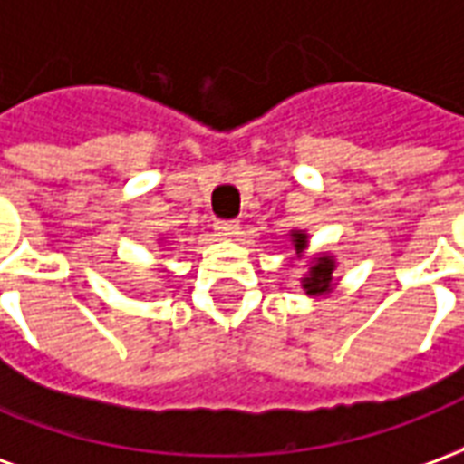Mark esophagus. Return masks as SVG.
Segmentation results:
<instances>
[{
  "label": "esophagus",
  "mask_w": 464,
  "mask_h": 464,
  "mask_svg": "<svg viewBox=\"0 0 464 464\" xmlns=\"http://www.w3.org/2000/svg\"><path fill=\"white\" fill-rule=\"evenodd\" d=\"M238 233H241V223L216 221V236H221V238H236Z\"/></svg>",
  "instance_id": "1"
}]
</instances>
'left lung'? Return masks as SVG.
Instances as JSON below:
<instances>
[{"mask_svg": "<svg viewBox=\"0 0 464 464\" xmlns=\"http://www.w3.org/2000/svg\"><path fill=\"white\" fill-rule=\"evenodd\" d=\"M293 248H295V256L301 258L305 248H308V233L305 231H291ZM333 273H335V256L331 253H323L318 258H313L311 268L301 278V285L305 295H313V298H321V295H328L335 288L333 283Z\"/></svg>", "mask_w": 464, "mask_h": 464, "instance_id": "8db88e82", "label": "left lung"}]
</instances>
